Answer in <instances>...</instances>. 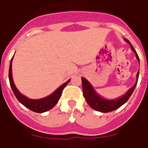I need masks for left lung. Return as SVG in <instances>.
Segmentation results:
<instances>
[{
    "label": "left lung",
    "mask_w": 148,
    "mask_h": 148,
    "mask_svg": "<svg viewBox=\"0 0 148 148\" xmlns=\"http://www.w3.org/2000/svg\"><path fill=\"white\" fill-rule=\"evenodd\" d=\"M125 41L128 43L129 45H131V47L132 51L135 53L136 57L138 58V61H139V57H138V53L134 50V47L131 44V42L129 41L127 39H124ZM138 77H139V71L138 72L137 74V81H136L135 84L130 89V90L127 92V94L123 96V97H120L116 100H112V101H108V100H105V99L102 98L97 95V93L95 92V90H94V88H92V86L90 85V83L88 82L85 78L81 77V81H82V89H83L84 97L86 99L87 103L90 106V108H93L94 110L100 111V112L103 113H108L113 111V110H116L117 108H119L120 107H121L124 103H125L127 101H128V99L132 95L134 88H135L137 83H138Z\"/></svg>",
    "instance_id": "obj_1"
}]
</instances>
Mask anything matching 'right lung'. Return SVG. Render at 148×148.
I'll return each mask as SVG.
<instances>
[{
    "instance_id": "1",
    "label": "right lung",
    "mask_w": 148,
    "mask_h": 148,
    "mask_svg": "<svg viewBox=\"0 0 148 148\" xmlns=\"http://www.w3.org/2000/svg\"><path fill=\"white\" fill-rule=\"evenodd\" d=\"M12 60L13 58L10 60V67H9V81H10V87H11L13 92L14 94L15 97H17V100L19 101L20 103H21L23 105L25 106L26 108H27L31 110L34 111V112L37 113L45 112V111L51 110V108H53L57 104L58 101H59L64 88L66 87V85L69 82L70 80L67 81L65 84H64L63 85L60 86V88L57 89L52 95H51L48 97L42 99H39V100H31V99L27 98V97H24V95H22L18 91L17 88L15 87L14 81H13L12 71H11V69H12V67H11Z\"/></svg>"
}]
</instances>
